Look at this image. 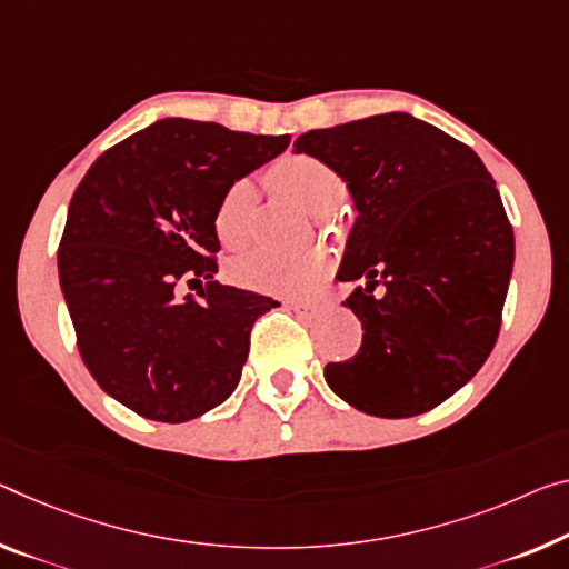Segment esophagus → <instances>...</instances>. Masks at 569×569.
I'll list each match as a JSON object with an SVG mask.
<instances>
[{
    "mask_svg": "<svg viewBox=\"0 0 569 569\" xmlns=\"http://www.w3.org/2000/svg\"><path fill=\"white\" fill-rule=\"evenodd\" d=\"M290 308L300 315V318L312 320V318H320L330 305L326 300H297V302H290Z\"/></svg>",
    "mask_w": 569,
    "mask_h": 569,
    "instance_id": "1",
    "label": "esophagus"
}]
</instances>
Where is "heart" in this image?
Here are the masks:
<instances>
[{"instance_id":"heart-1","label":"heart","mask_w":569,"mask_h":569,"mask_svg":"<svg viewBox=\"0 0 569 569\" xmlns=\"http://www.w3.org/2000/svg\"><path fill=\"white\" fill-rule=\"evenodd\" d=\"M279 193L297 200L312 216H326L336 211L346 196V182L340 172L320 157L308 152H292L279 157L269 168ZM251 211H254V188L249 180H236L218 198L213 211L216 236L226 247H243L251 229ZM330 272V257L318 247H305L295 251L257 249L231 261L229 274L236 284L249 290L302 297L318 290Z\"/></svg>"}]
</instances>
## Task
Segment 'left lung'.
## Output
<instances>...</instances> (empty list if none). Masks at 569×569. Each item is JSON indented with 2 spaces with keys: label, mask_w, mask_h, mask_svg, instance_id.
I'll return each mask as SVG.
<instances>
[{
  "label": "left lung",
  "mask_w": 569,
  "mask_h": 569,
  "mask_svg": "<svg viewBox=\"0 0 569 569\" xmlns=\"http://www.w3.org/2000/svg\"><path fill=\"white\" fill-rule=\"evenodd\" d=\"M295 152L333 164L358 211L338 279L366 282L343 302L363 340L326 381L366 415L430 412L473 379L501 330L513 229L491 172L401 111L310 129Z\"/></svg>",
  "instance_id": "1"
}]
</instances>
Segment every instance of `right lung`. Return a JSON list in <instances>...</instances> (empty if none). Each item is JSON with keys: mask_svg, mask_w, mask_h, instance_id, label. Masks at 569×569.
<instances>
[{"mask_svg": "<svg viewBox=\"0 0 569 569\" xmlns=\"http://www.w3.org/2000/svg\"><path fill=\"white\" fill-rule=\"evenodd\" d=\"M290 134L162 119L109 147L78 182L58 247L60 290L96 383L139 417L188 422L231 397L272 297L221 284L213 211ZM207 279L201 300L180 298Z\"/></svg>", "mask_w": 569, "mask_h": 569, "instance_id": "1", "label": "right lung"}]
</instances>
